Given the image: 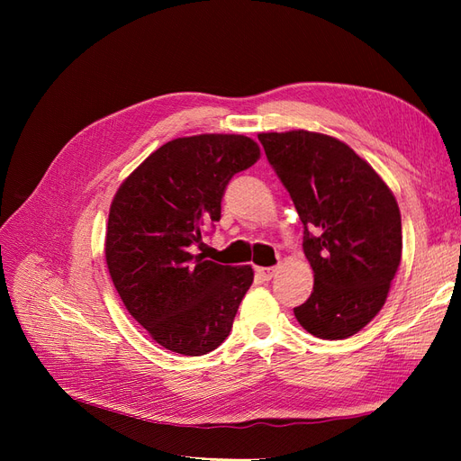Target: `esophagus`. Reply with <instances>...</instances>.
I'll list each match as a JSON object with an SVG mask.
<instances>
[{
    "label": "esophagus",
    "instance_id": "1",
    "mask_svg": "<svg viewBox=\"0 0 461 461\" xmlns=\"http://www.w3.org/2000/svg\"><path fill=\"white\" fill-rule=\"evenodd\" d=\"M256 273H258L259 278H263V281H271V278L276 273V267H258Z\"/></svg>",
    "mask_w": 461,
    "mask_h": 461
}]
</instances>
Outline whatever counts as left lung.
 Masks as SVG:
<instances>
[{
	"label": "left lung",
	"mask_w": 461,
	"mask_h": 461,
	"mask_svg": "<svg viewBox=\"0 0 461 461\" xmlns=\"http://www.w3.org/2000/svg\"><path fill=\"white\" fill-rule=\"evenodd\" d=\"M303 225L315 283L294 315L317 339L342 340L381 312L402 258L396 198L373 167L337 138L259 134Z\"/></svg>",
	"instance_id": "obj_1"
}]
</instances>
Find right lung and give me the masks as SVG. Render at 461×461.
Wrapping results in <instances>:
<instances>
[{"instance_id":"1","label":"right lung","mask_w":461,"mask_h":461,"mask_svg":"<svg viewBox=\"0 0 461 461\" xmlns=\"http://www.w3.org/2000/svg\"><path fill=\"white\" fill-rule=\"evenodd\" d=\"M258 159L259 146L242 134L176 138L115 194L105 236L111 281L167 350L203 356L229 337L254 271L194 256V246L221 219L229 180Z\"/></svg>"}]
</instances>
